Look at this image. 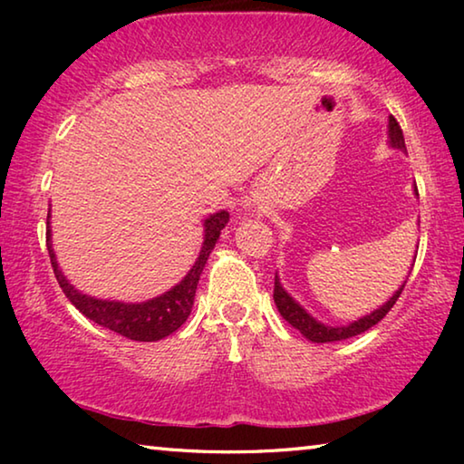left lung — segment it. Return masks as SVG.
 Returning <instances> with one entry per match:
<instances>
[{"label":"left lung","mask_w":464,"mask_h":464,"mask_svg":"<svg viewBox=\"0 0 464 464\" xmlns=\"http://www.w3.org/2000/svg\"><path fill=\"white\" fill-rule=\"evenodd\" d=\"M389 143H391V147L401 149V151H407V149H405V139H403V130H401V127H399V122L395 121V116H389ZM415 194H418V186H415ZM405 282H403L401 286H399L397 293L392 295L389 301L382 304V307L372 311L371 315H364L362 319L354 321V324L342 325V327L324 325L315 317H311L309 313L304 311L301 304H298L295 298L286 293L285 288H282L278 274H276V276H274V303H276L280 315L285 317L295 329H298V332H301L304 337H307V340L315 342V343L342 342V340H348V337H354L358 334H364L366 329H371L372 325L379 324V321L392 309V304L397 303V298L401 296L403 288H405Z\"/></svg>","instance_id":"left-lung-1"}]
</instances>
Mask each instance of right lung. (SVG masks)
<instances>
[{
    "mask_svg": "<svg viewBox=\"0 0 464 464\" xmlns=\"http://www.w3.org/2000/svg\"><path fill=\"white\" fill-rule=\"evenodd\" d=\"M227 221H229V213H227V210H218V213L204 218V241L200 247V256L198 260L194 262L190 272L186 274L179 285L169 288L168 293H163L145 303L102 301V298L83 295L69 285L67 278L63 276V272L59 270L57 257H54L53 251L51 210L49 217H46V249H49L51 266L54 276H57L59 286L63 288V293H65L69 301L75 304V309H80V313H83V315L93 321V324L106 327L110 332H116L119 335L129 337V340L157 342L168 337L169 334H174L188 319V315H190L202 268L208 260L210 251L215 249V243Z\"/></svg>",
    "mask_w": 464,
    "mask_h": 464,
    "instance_id": "obj_1",
    "label": "right lung"
}]
</instances>
